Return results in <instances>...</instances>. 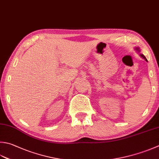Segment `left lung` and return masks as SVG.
Segmentation results:
<instances>
[{"mask_svg":"<svg viewBox=\"0 0 159 159\" xmlns=\"http://www.w3.org/2000/svg\"><path fill=\"white\" fill-rule=\"evenodd\" d=\"M136 50H137L138 52H140V49H139V48H136ZM140 56H141V57L142 58H143L145 59V60L146 61H148L147 58H145V56H144L143 54H140Z\"/></svg>","mask_w":159,"mask_h":159,"instance_id":"obj_1","label":"left lung"}]
</instances>
